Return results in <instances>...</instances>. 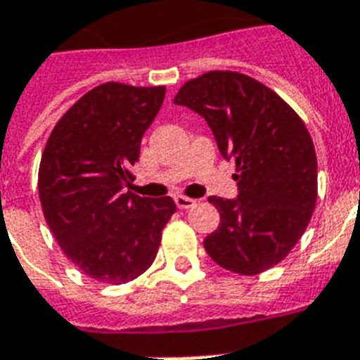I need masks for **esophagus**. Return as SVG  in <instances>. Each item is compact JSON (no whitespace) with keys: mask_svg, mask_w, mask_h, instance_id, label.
<instances>
[{"mask_svg":"<svg viewBox=\"0 0 360 360\" xmlns=\"http://www.w3.org/2000/svg\"><path fill=\"white\" fill-rule=\"evenodd\" d=\"M175 205H177V208H181V210H186V208L194 207L195 199L186 198V195H177V198H175Z\"/></svg>","mask_w":360,"mask_h":360,"instance_id":"esophagus-1","label":"esophagus"}]
</instances>
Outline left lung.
I'll list each match as a JSON object with an SVG mask.
<instances>
[{
    "mask_svg": "<svg viewBox=\"0 0 360 360\" xmlns=\"http://www.w3.org/2000/svg\"><path fill=\"white\" fill-rule=\"evenodd\" d=\"M174 102L201 115L221 155L236 162L238 199L208 198L221 217L203 241L208 256L243 276L280 264L316 205V153L306 124L273 89L236 71L188 80Z\"/></svg>",
    "mask_w": 360,
    "mask_h": 360,
    "instance_id": "left-lung-1",
    "label": "left lung"
}]
</instances>
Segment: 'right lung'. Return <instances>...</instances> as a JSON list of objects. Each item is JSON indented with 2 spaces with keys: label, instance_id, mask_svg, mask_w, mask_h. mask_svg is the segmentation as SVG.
<instances>
[{
  "label": "right lung",
  "instance_id": "add662e5",
  "mask_svg": "<svg viewBox=\"0 0 360 360\" xmlns=\"http://www.w3.org/2000/svg\"><path fill=\"white\" fill-rule=\"evenodd\" d=\"M165 86L105 82L63 113L41 153L38 192L63 255L105 283L135 280L153 264L174 199L126 192L141 141L165 101Z\"/></svg>",
  "mask_w": 360,
  "mask_h": 360
}]
</instances>
